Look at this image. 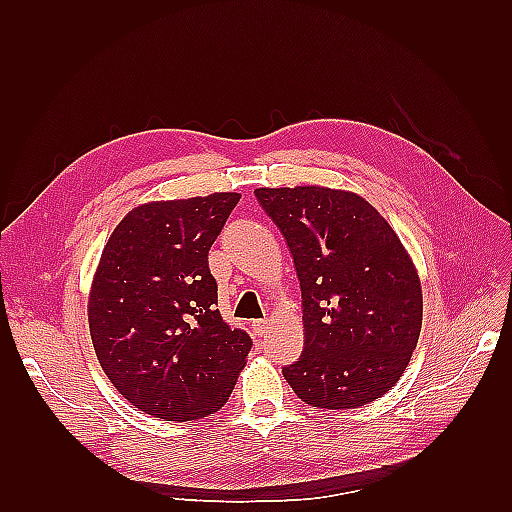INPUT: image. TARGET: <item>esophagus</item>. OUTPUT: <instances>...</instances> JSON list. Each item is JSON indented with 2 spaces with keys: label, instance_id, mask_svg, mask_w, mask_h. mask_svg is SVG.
I'll return each instance as SVG.
<instances>
[{
  "label": "esophagus",
  "instance_id": "1",
  "mask_svg": "<svg viewBox=\"0 0 512 512\" xmlns=\"http://www.w3.org/2000/svg\"><path fill=\"white\" fill-rule=\"evenodd\" d=\"M253 332L257 334V336H264L266 332H268V321L264 319V321H255L253 323Z\"/></svg>",
  "mask_w": 512,
  "mask_h": 512
}]
</instances>
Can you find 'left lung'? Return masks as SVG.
<instances>
[{"label":"left lung","instance_id":"1","mask_svg":"<svg viewBox=\"0 0 512 512\" xmlns=\"http://www.w3.org/2000/svg\"><path fill=\"white\" fill-rule=\"evenodd\" d=\"M286 237L301 286L303 352L284 367L319 409H356L405 374L422 328V286L394 228L358 193L255 189Z\"/></svg>","mask_w":512,"mask_h":512}]
</instances>
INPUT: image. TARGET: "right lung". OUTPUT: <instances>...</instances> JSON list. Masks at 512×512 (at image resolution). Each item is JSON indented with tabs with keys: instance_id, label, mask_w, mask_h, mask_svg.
<instances>
[{
	"instance_id": "right-lung-1",
	"label": "right lung",
	"mask_w": 512,
	"mask_h": 512,
	"mask_svg": "<svg viewBox=\"0 0 512 512\" xmlns=\"http://www.w3.org/2000/svg\"><path fill=\"white\" fill-rule=\"evenodd\" d=\"M239 193L160 200L129 211L107 239L88 301L96 358L125 400L187 422L220 411L250 336L224 323L209 250Z\"/></svg>"
}]
</instances>
